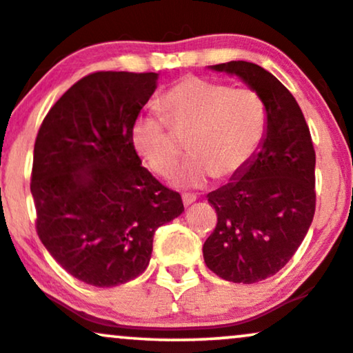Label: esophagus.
Listing matches in <instances>:
<instances>
[{
	"instance_id": "obj_1",
	"label": "esophagus",
	"mask_w": 353,
	"mask_h": 353,
	"mask_svg": "<svg viewBox=\"0 0 353 353\" xmlns=\"http://www.w3.org/2000/svg\"><path fill=\"white\" fill-rule=\"evenodd\" d=\"M181 200H183V205L185 206H188V205H192L193 201H196V194L183 193V194H181Z\"/></svg>"
}]
</instances>
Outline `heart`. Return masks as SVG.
<instances>
[{"label": "heart", "instance_id": "b5f03b06", "mask_svg": "<svg viewBox=\"0 0 353 353\" xmlns=\"http://www.w3.org/2000/svg\"><path fill=\"white\" fill-rule=\"evenodd\" d=\"M163 115L148 110L134 123L132 140L147 167L168 178L181 157L175 134H186L192 153L180 183L203 186L211 176L230 180L258 153L268 132V107L252 87H231L213 79L188 76L161 97Z\"/></svg>", "mask_w": 353, "mask_h": 353}]
</instances>
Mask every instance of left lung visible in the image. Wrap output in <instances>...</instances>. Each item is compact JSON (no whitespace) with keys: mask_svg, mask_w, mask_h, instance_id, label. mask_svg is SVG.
<instances>
[{"mask_svg":"<svg viewBox=\"0 0 353 353\" xmlns=\"http://www.w3.org/2000/svg\"><path fill=\"white\" fill-rule=\"evenodd\" d=\"M213 69L241 77L268 107L261 150L233 181L208 194L218 221L203 244L214 274L252 284L281 271L307 234L316 213V150L299 103L271 72L246 61Z\"/></svg>","mask_w":353,"mask_h":353,"instance_id":"1","label":"left lung"}]
</instances>
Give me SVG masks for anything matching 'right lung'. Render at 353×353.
Instances as JSON below:
<instances>
[{"label":"right lung","instance_id":"add662e5","mask_svg":"<svg viewBox=\"0 0 353 353\" xmlns=\"http://www.w3.org/2000/svg\"><path fill=\"white\" fill-rule=\"evenodd\" d=\"M155 72L99 70L48 112L34 142L36 231L69 274L97 288L135 279L153 234L183 211L180 193L142 167L132 130Z\"/></svg>","mask_w":353,"mask_h":353}]
</instances>
